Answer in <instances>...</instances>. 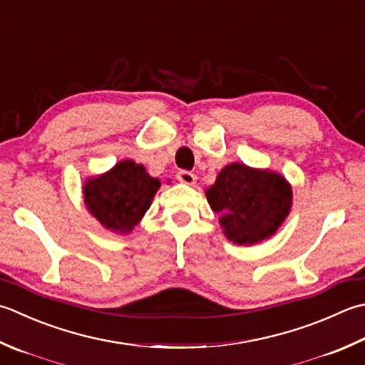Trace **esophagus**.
Returning <instances> with one entry per match:
<instances>
[{"mask_svg":"<svg viewBox=\"0 0 365 365\" xmlns=\"http://www.w3.org/2000/svg\"><path fill=\"white\" fill-rule=\"evenodd\" d=\"M177 180L187 185H192L196 182V175L190 173V170H178L177 173Z\"/></svg>","mask_w":365,"mask_h":365,"instance_id":"obj_1","label":"esophagus"}]
</instances>
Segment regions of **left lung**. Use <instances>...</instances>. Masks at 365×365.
Segmentation results:
<instances>
[{"label":"left lung","mask_w":365,"mask_h":365,"mask_svg":"<svg viewBox=\"0 0 365 365\" xmlns=\"http://www.w3.org/2000/svg\"><path fill=\"white\" fill-rule=\"evenodd\" d=\"M213 212L226 237L250 245L267 239L283 223L291 209V187L282 175L232 163L207 190Z\"/></svg>","instance_id":"8db88e82"}]
</instances>
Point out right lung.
<instances>
[{
	"instance_id": "add662e5",
	"label": "right lung",
	"mask_w": 365,
	"mask_h": 365,
	"mask_svg": "<svg viewBox=\"0 0 365 365\" xmlns=\"http://www.w3.org/2000/svg\"><path fill=\"white\" fill-rule=\"evenodd\" d=\"M160 188L144 166L125 160L109 173L85 185V204L107 230L130 232L139 223Z\"/></svg>"
}]
</instances>
